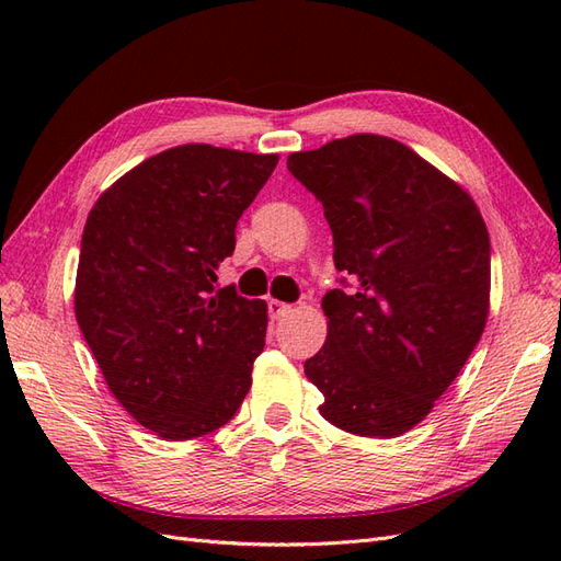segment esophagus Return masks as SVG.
Returning a JSON list of instances; mask_svg holds the SVG:
<instances>
[{
	"mask_svg": "<svg viewBox=\"0 0 561 561\" xmlns=\"http://www.w3.org/2000/svg\"><path fill=\"white\" fill-rule=\"evenodd\" d=\"M290 313H293V304H285V301H278V299L268 301L271 320H283L285 316H290Z\"/></svg>",
	"mask_w": 561,
	"mask_h": 561,
	"instance_id": "1",
	"label": "esophagus"
}]
</instances>
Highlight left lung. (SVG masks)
<instances>
[{
    "instance_id": "8db88e82",
    "label": "left lung",
    "mask_w": 561,
    "mask_h": 561,
    "mask_svg": "<svg viewBox=\"0 0 561 561\" xmlns=\"http://www.w3.org/2000/svg\"><path fill=\"white\" fill-rule=\"evenodd\" d=\"M287 171L322 203L334 266L353 280L322 297L328 339L304 363L325 398L318 410L346 433L398 437L428 416L484 332V219L463 186L383 135L295 151Z\"/></svg>"
}]
</instances>
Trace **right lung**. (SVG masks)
<instances>
[{
  "mask_svg": "<svg viewBox=\"0 0 561 561\" xmlns=\"http://www.w3.org/2000/svg\"><path fill=\"white\" fill-rule=\"evenodd\" d=\"M278 154L180 145L95 201L81 236L75 313L118 404L171 443L239 412L264 351L266 301L215 271Z\"/></svg>",
  "mask_w": 561,
  "mask_h": 561,
  "instance_id": "add662e5",
  "label": "right lung"
}]
</instances>
